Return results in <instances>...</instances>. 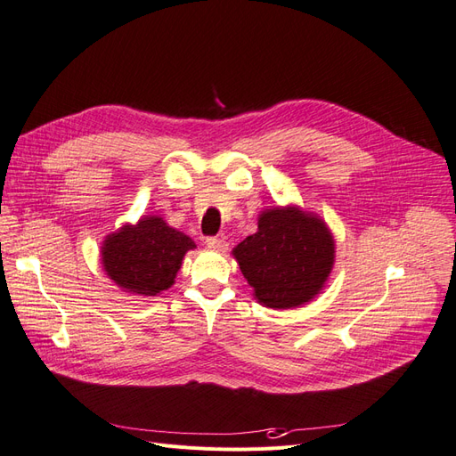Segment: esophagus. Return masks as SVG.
Here are the masks:
<instances>
[{
	"label": "esophagus",
	"instance_id": "esophagus-1",
	"mask_svg": "<svg viewBox=\"0 0 456 456\" xmlns=\"http://www.w3.org/2000/svg\"><path fill=\"white\" fill-rule=\"evenodd\" d=\"M207 246L210 249H216V252H225V249H227V242L224 239H217V237H208Z\"/></svg>",
	"mask_w": 456,
	"mask_h": 456
}]
</instances>
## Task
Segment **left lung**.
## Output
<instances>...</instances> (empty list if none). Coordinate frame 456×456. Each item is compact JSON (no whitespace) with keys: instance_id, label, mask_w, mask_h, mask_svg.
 <instances>
[{"instance_id":"left-lung-1","label":"left lung","mask_w":456,"mask_h":456,"mask_svg":"<svg viewBox=\"0 0 456 456\" xmlns=\"http://www.w3.org/2000/svg\"><path fill=\"white\" fill-rule=\"evenodd\" d=\"M232 256L261 305L296 308L324 288L335 263V240L324 219L297 207H276L259 214L257 232Z\"/></svg>"}]
</instances>
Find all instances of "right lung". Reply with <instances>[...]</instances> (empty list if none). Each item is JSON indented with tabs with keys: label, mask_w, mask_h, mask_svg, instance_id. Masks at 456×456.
Segmentation results:
<instances>
[{
	"label": "right lung",
	"mask_w": 456,
	"mask_h": 456,
	"mask_svg": "<svg viewBox=\"0 0 456 456\" xmlns=\"http://www.w3.org/2000/svg\"><path fill=\"white\" fill-rule=\"evenodd\" d=\"M193 248L197 244L163 217L143 216L138 224L108 234L102 242V267L123 291L155 297L174 284L183 256Z\"/></svg>",
	"instance_id": "obj_1"
}]
</instances>
